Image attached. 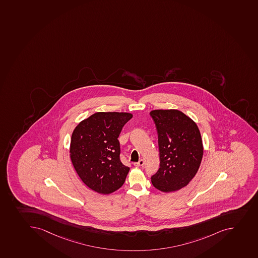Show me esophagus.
I'll return each mask as SVG.
<instances>
[{
  "label": "esophagus",
  "instance_id": "34e87169",
  "mask_svg": "<svg viewBox=\"0 0 258 258\" xmlns=\"http://www.w3.org/2000/svg\"><path fill=\"white\" fill-rule=\"evenodd\" d=\"M133 165H134L135 166H142L143 165H144V161H143L142 159H141L139 161H138V162H134Z\"/></svg>",
  "mask_w": 258,
  "mask_h": 258
}]
</instances>
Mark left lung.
<instances>
[{"mask_svg":"<svg viewBox=\"0 0 258 258\" xmlns=\"http://www.w3.org/2000/svg\"><path fill=\"white\" fill-rule=\"evenodd\" d=\"M150 116L157 129L160 157L152 185L163 192L180 190L195 176L203 159L200 131L178 110H155Z\"/></svg>","mask_w":258,"mask_h":258,"instance_id":"8db88e82","label":"left lung"}]
</instances>
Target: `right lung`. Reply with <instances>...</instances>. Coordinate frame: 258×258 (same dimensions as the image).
<instances>
[{
	"label": "right lung",
	"instance_id": "obj_1",
	"mask_svg": "<svg viewBox=\"0 0 258 258\" xmlns=\"http://www.w3.org/2000/svg\"><path fill=\"white\" fill-rule=\"evenodd\" d=\"M132 117L125 112H97L73 132L71 159L80 178L92 190L110 194L125 182L130 168L120 161L118 138Z\"/></svg>",
	"mask_w": 258,
	"mask_h": 258
}]
</instances>
